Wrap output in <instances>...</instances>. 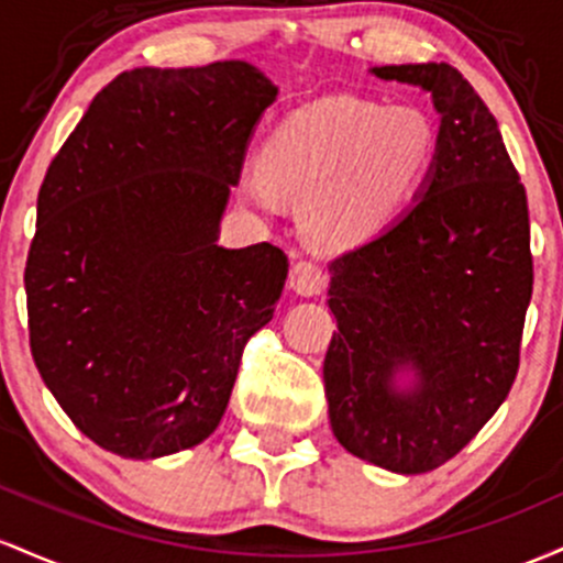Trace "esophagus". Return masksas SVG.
<instances>
[{
  "label": "esophagus",
  "instance_id": "34e87169",
  "mask_svg": "<svg viewBox=\"0 0 563 563\" xmlns=\"http://www.w3.org/2000/svg\"><path fill=\"white\" fill-rule=\"evenodd\" d=\"M289 287L302 298H313L327 287V274L311 261H298L289 271Z\"/></svg>",
  "mask_w": 563,
  "mask_h": 563
}]
</instances>
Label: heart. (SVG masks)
<instances>
[{"label":"heart","mask_w":563,"mask_h":563,"mask_svg":"<svg viewBox=\"0 0 563 563\" xmlns=\"http://www.w3.org/2000/svg\"><path fill=\"white\" fill-rule=\"evenodd\" d=\"M435 154V130L415 106H380L330 95L284 117L261 145V173H244L239 197L276 212L302 201L319 242L356 247L383 233L420 191Z\"/></svg>","instance_id":"heart-1"}]
</instances>
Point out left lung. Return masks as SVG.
Returning a JSON list of instances; mask_svg holds the SVG:
<instances>
[{
  "mask_svg": "<svg viewBox=\"0 0 563 563\" xmlns=\"http://www.w3.org/2000/svg\"><path fill=\"white\" fill-rule=\"evenodd\" d=\"M439 113L409 210L330 263L332 433L390 473H428L500 409L532 298L529 210L495 117L450 63L369 68Z\"/></svg>",
  "mask_w": 563,
  "mask_h": 563,
  "instance_id": "1",
  "label": "left lung"
}]
</instances>
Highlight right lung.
Masks as SVG:
<instances>
[{"instance_id":"1","label":"right lung","mask_w":563,"mask_h":563,"mask_svg":"<svg viewBox=\"0 0 563 563\" xmlns=\"http://www.w3.org/2000/svg\"><path fill=\"white\" fill-rule=\"evenodd\" d=\"M247 60L132 68L92 98L36 199L31 356L98 446L156 460L218 428L247 340L274 319L287 255L220 247L263 111Z\"/></svg>"}]
</instances>
